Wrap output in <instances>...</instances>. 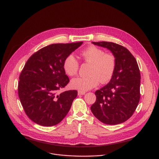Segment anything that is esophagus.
<instances>
[{"instance_id":"34e87169","label":"esophagus","mask_w":159,"mask_h":159,"mask_svg":"<svg viewBox=\"0 0 159 159\" xmlns=\"http://www.w3.org/2000/svg\"><path fill=\"white\" fill-rule=\"evenodd\" d=\"M86 93L84 91H78V95H84Z\"/></svg>"}]
</instances>
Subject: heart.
Instances as JSON below:
<instances>
[{
    "instance_id": "b5f03b06",
    "label": "heart",
    "mask_w": 159,
    "mask_h": 159,
    "mask_svg": "<svg viewBox=\"0 0 159 159\" xmlns=\"http://www.w3.org/2000/svg\"><path fill=\"white\" fill-rule=\"evenodd\" d=\"M84 61L90 64L88 76L73 78L70 83L73 89L81 91L89 90L102 84L109 82L112 78L116 70L115 57L110 53H105L102 49L90 46L80 53ZM63 70L70 76H75L79 70V63L74 55L70 54L64 60Z\"/></svg>"
}]
</instances>
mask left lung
<instances>
[{"instance_id":"1","label":"left lung","mask_w":159,"mask_h":159,"mask_svg":"<svg viewBox=\"0 0 159 159\" xmlns=\"http://www.w3.org/2000/svg\"><path fill=\"white\" fill-rule=\"evenodd\" d=\"M110 50L116 59V70L109 83L95 92L91 106L94 116L101 122L116 125L129 119L140 100V74L136 60L125 47L107 42H92Z\"/></svg>"}]
</instances>
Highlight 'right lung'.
<instances>
[{"label":"right lung","instance_id":"obj_1","mask_svg":"<svg viewBox=\"0 0 159 159\" xmlns=\"http://www.w3.org/2000/svg\"><path fill=\"white\" fill-rule=\"evenodd\" d=\"M83 43L50 45L32 55L25 65L19 76V96L26 114L37 124L57 125L69 112L78 91L58 94L70 81L63 65Z\"/></svg>","mask_w":159,"mask_h":159}]
</instances>
